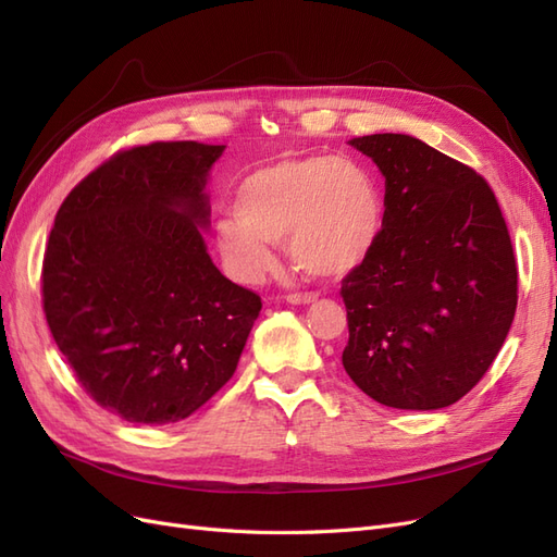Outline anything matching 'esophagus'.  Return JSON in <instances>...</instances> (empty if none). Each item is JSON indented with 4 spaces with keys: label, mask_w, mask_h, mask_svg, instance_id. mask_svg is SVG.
Returning <instances> with one entry per match:
<instances>
[{
    "label": "esophagus",
    "mask_w": 557,
    "mask_h": 557,
    "mask_svg": "<svg viewBox=\"0 0 557 557\" xmlns=\"http://www.w3.org/2000/svg\"><path fill=\"white\" fill-rule=\"evenodd\" d=\"M315 297H318L315 293H290L285 299H288L290 305H311V301H315Z\"/></svg>",
    "instance_id": "obj_1"
}]
</instances>
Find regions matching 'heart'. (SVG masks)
Returning a JSON list of instances; mask_svg holds the SVG:
<instances>
[{
	"label": "heart",
	"mask_w": 557,
	"mask_h": 557,
	"mask_svg": "<svg viewBox=\"0 0 557 557\" xmlns=\"http://www.w3.org/2000/svg\"><path fill=\"white\" fill-rule=\"evenodd\" d=\"M232 209L213 232L230 274L242 283H260L272 272V244L283 239L301 272L342 278L372 252L383 223V195L372 172L334 156L258 166L237 183Z\"/></svg>",
	"instance_id": "1"
}]
</instances>
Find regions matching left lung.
<instances>
[{
    "mask_svg": "<svg viewBox=\"0 0 557 557\" xmlns=\"http://www.w3.org/2000/svg\"><path fill=\"white\" fill-rule=\"evenodd\" d=\"M385 176L383 227L346 274L344 369L393 409L432 411L474 387L507 339L518 267L495 193L409 134L350 139Z\"/></svg>",
    "mask_w": 557,
    "mask_h": 557,
    "instance_id": "obj_1",
    "label": "left lung"
}]
</instances>
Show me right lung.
Returning a JSON list of instances; mask_svg holds the SVG:
<instances>
[{
  "label": "right lung",
  "mask_w": 557,
  "mask_h": 557,
  "mask_svg": "<svg viewBox=\"0 0 557 557\" xmlns=\"http://www.w3.org/2000/svg\"><path fill=\"white\" fill-rule=\"evenodd\" d=\"M225 146L117 150L58 209L44 252L50 334L99 407L188 418L232 379L262 299L211 262L205 185Z\"/></svg>",
  "instance_id": "right-lung-1"
}]
</instances>
